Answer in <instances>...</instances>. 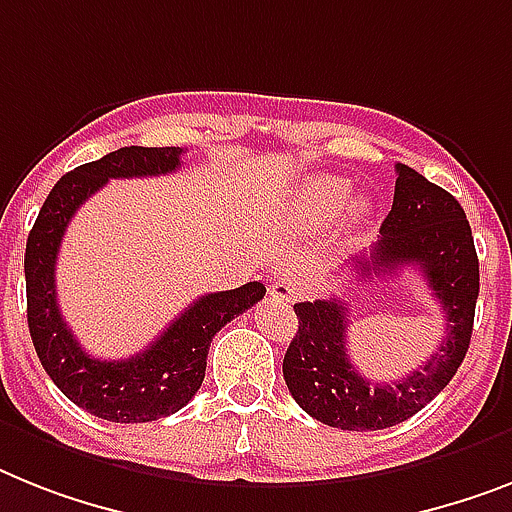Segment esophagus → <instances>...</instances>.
<instances>
[{"label": "esophagus", "instance_id": "esophagus-1", "mask_svg": "<svg viewBox=\"0 0 512 512\" xmlns=\"http://www.w3.org/2000/svg\"><path fill=\"white\" fill-rule=\"evenodd\" d=\"M301 295V282L293 272H282L277 280L269 285V298L277 303H293Z\"/></svg>", "mask_w": 512, "mask_h": 512}]
</instances>
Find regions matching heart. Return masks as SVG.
<instances>
[{"label":"heart","mask_w":512,"mask_h":512,"mask_svg":"<svg viewBox=\"0 0 512 512\" xmlns=\"http://www.w3.org/2000/svg\"><path fill=\"white\" fill-rule=\"evenodd\" d=\"M350 196V183L342 180V177H316V180H308L303 185L301 196H298V204H301L303 217L311 222V225H324L329 219L335 217L337 211L345 206ZM350 217L361 219L363 206H353Z\"/></svg>","instance_id":"obj_1"}]
</instances>
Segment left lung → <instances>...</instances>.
<instances>
[{"label": "left lung", "mask_w": 512, "mask_h": 512, "mask_svg": "<svg viewBox=\"0 0 512 512\" xmlns=\"http://www.w3.org/2000/svg\"><path fill=\"white\" fill-rule=\"evenodd\" d=\"M395 198L382 235L348 261L356 280H392L413 266L445 314V337L418 371L398 382L371 384L350 363L348 303L329 295L295 303L298 335L282 361L285 384L308 416L345 432H377L395 426L432 403L468 353L479 298V259L466 211L445 188L398 164Z\"/></svg>", "instance_id": "left-lung-1"}]
</instances>
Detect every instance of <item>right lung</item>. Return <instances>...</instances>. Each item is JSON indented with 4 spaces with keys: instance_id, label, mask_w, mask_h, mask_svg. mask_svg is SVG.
Wrapping results in <instances>:
<instances>
[{
    "instance_id": "right-lung-1",
    "label": "right lung",
    "mask_w": 512,
    "mask_h": 512,
    "mask_svg": "<svg viewBox=\"0 0 512 512\" xmlns=\"http://www.w3.org/2000/svg\"><path fill=\"white\" fill-rule=\"evenodd\" d=\"M183 154L180 146H125L99 162L80 164L59 177L25 243L28 329L38 361L65 398L114 424H146L180 411L204 382L211 337L266 293L261 282H248L235 290L201 295L149 348L125 361L91 358L62 319L54 269L59 243L75 211L112 177L167 175L180 167Z\"/></svg>"
}]
</instances>
